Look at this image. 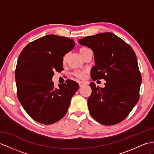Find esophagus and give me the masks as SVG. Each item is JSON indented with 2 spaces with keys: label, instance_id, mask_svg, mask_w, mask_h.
Returning a JSON list of instances; mask_svg holds the SVG:
<instances>
[{
  "label": "esophagus",
  "instance_id": "34e87169",
  "mask_svg": "<svg viewBox=\"0 0 154 154\" xmlns=\"http://www.w3.org/2000/svg\"><path fill=\"white\" fill-rule=\"evenodd\" d=\"M78 83H79L80 87H82V86H84V85H85L86 84V82H83V81H80L79 82H78Z\"/></svg>",
  "mask_w": 154,
  "mask_h": 154
}]
</instances>
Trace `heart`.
Masks as SVG:
<instances>
[{"label": "heart", "instance_id": "heart-1", "mask_svg": "<svg viewBox=\"0 0 154 154\" xmlns=\"http://www.w3.org/2000/svg\"><path fill=\"white\" fill-rule=\"evenodd\" d=\"M90 50L88 49V48H85V47H81L79 49V52L80 54H81V55L82 57H84V55H85V54L87 53L88 51H89ZM67 57H68V55L65 54L64 56H63V63H65L66 61V59ZM88 73V71L87 70H75L72 72V75L74 76L75 77H76L78 78H79V79H84V78H85L86 76V74Z\"/></svg>", "mask_w": 154, "mask_h": 154}]
</instances>
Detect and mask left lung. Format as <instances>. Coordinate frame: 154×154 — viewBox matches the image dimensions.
<instances>
[{
	"mask_svg": "<svg viewBox=\"0 0 154 154\" xmlns=\"http://www.w3.org/2000/svg\"><path fill=\"white\" fill-rule=\"evenodd\" d=\"M79 43L94 53L91 79L106 80L104 88L93 82L89 85L90 114L103 125L117 124L127 118L140 98L142 76L136 54L128 44L111 32L86 36Z\"/></svg>",
	"mask_w": 154,
	"mask_h": 154,
	"instance_id": "obj_1",
	"label": "left lung"
}]
</instances>
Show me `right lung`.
I'll use <instances>...</instances> for the list:
<instances>
[{"label":"right lung","instance_id":"obj_1","mask_svg":"<svg viewBox=\"0 0 154 154\" xmlns=\"http://www.w3.org/2000/svg\"><path fill=\"white\" fill-rule=\"evenodd\" d=\"M74 40L50 35L29 43L19 56L16 73L17 98L36 122L53 124L64 117L79 88L67 80L55 88L51 78L63 68V57L72 50Z\"/></svg>","mask_w":154,"mask_h":154}]
</instances>
